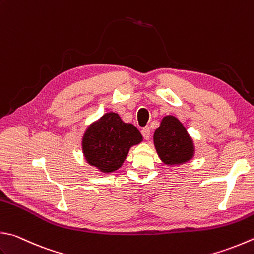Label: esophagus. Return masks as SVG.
Masks as SVG:
<instances>
[{"label": "esophagus", "instance_id": "1", "mask_svg": "<svg viewBox=\"0 0 254 254\" xmlns=\"http://www.w3.org/2000/svg\"><path fill=\"white\" fill-rule=\"evenodd\" d=\"M141 135L143 136V138H145L146 140H149V138H150V128L149 127H143L141 129Z\"/></svg>", "mask_w": 254, "mask_h": 254}]
</instances>
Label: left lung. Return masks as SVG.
Wrapping results in <instances>:
<instances>
[{
    "instance_id": "1",
    "label": "left lung",
    "mask_w": 254,
    "mask_h": 254,
    "mask_svg": "<svg viewBox=\"0 0 254 254\" xmlns=\"http://www.w3.org/2000/svg\"><path fill=\"white\" fill-rule=\"evenodd\" d=\"M154 143L165 165H183L194 156L192 138L183 124L175 116H165L154 133Z\"/></svg>"
}]
</instances>
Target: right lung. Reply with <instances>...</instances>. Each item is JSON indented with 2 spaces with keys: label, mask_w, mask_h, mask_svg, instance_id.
<instances>
[{
  "label": "right lung",
  "mask_w": 254,
  "mask_h": 254,
  "mask_svg": "<svg viewBox=\"0 0 254 254\" xmlns=\"http://www.w3.org/2000/svg\"><path fill=\"white\" fill-rule=\"evenodd\" d=\"M141 141V133L135 126L124 123L117 113L109 112L86 129L82 149L90 166L111 174L123 166L129 149Z\"/></svg>",
  "instance_id": "add662e5"
}]
</instances>
